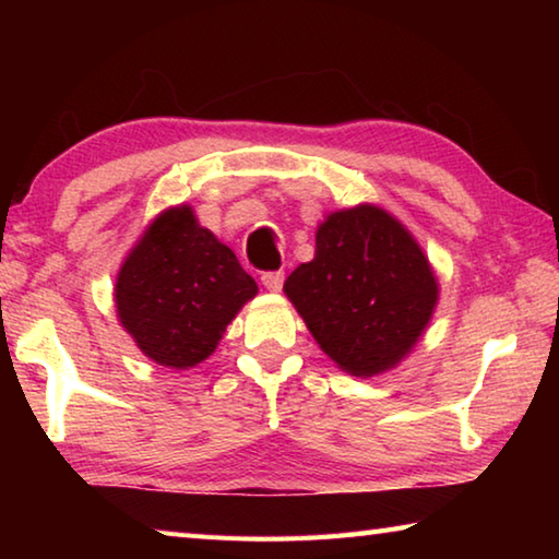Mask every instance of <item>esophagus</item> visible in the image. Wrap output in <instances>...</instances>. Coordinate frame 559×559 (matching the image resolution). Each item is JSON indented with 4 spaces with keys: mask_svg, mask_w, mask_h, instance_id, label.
<instances>
[{
    "mask_svg": "<svg viewBox=\"0 0 559 559\" xmlns=\"http://www.w3.org/2000/svg\"><path fill=\"white\" fill-rule=\"evenodd\" d=\"M261 283H263V286H266V290L278 293L281 286H283V271H269V273H263Z\"/></svg>",
    "mask_w": 559,
    "mask_h": 559,
    "instance_id": "1",
    "label": "esophagus"
}]
</instances>
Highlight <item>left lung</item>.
I'll use <instances>...</instances> for the list:
<instances>
[{
  "label": "left lung",
  "instance_id": "1",
  "mask_svg": "<svg viewBox=\"0 0 559 559\" xmlns=\"http://www.w3.org/2000/svg\"><path fill=\"white\" fill-rule=\"evenodd\" d=\"M320 349L353 377L394 370L419 343L439 281L412 231L377 204L325 216L316 257L283 283Z\"/></svg>",
  "mask_w": 559,
  "mask_h": 559
}]
</instances>
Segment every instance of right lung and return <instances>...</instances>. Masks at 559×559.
Returning <instances> with one entry per match:
<instances>
[{
  "label": "right lung",
  "instance_id": "add662e5",
  "mask_svg": "<svg viewBox=\"0 0 559 559\" xmlns=\"http://www.w3.org/2000/svg\"><path fill=\"white\" fill-rule=\"evenodd\" d=\"M257 293L229 246L197 222L192 206L177 204L128 251L112 300L140 353L169 370H189L214 353Z\"/></svg>",
  "mask_w": 559,
  "mask_h": 559
}]
</instances>
